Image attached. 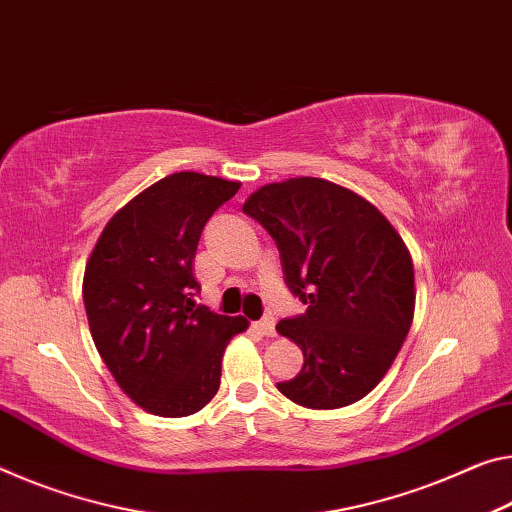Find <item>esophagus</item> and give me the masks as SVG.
<instances>
[{
	"label": "esophagus",
	"mask_w": 512,
	"mask_h": 512,
	"mask_svg": "<svg viewBox=\"0 0 512 512\" xmlns=\"http://www.w3.org/2000/svg\"><path fill=\"white\" fill-rule=\"evenodd\" d=\"M253 326H255V330H257V332H262L264 337H273V335H275V319H273L271 314H266L264 319L255 321Z\"/></svg>",
	"instance_id": "obj_1"
}]
</instances>
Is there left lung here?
<instances>
[{
  "instance_id": "left-lung-1",
  "label": "left lung",
  "mask_w": 512,
  "mask_h": 512,
  "mask_svg": "<svg viewBox=\"0 0 512 512\" xmlns=\"http://www.w3.org/2000/svg\"><path fill=\"white\" fill-rule=\"evenodd\" d=\"M243 212L275 239L287 287L307 305L275 326L305 358L278 389L312 410L364 399L392 367L415 316V269L401 234L360 193L321 177L264 184Z\"/></svg>"
}]
</instances>
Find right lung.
Listing matches in <instances>:
<instances>
[{
    "label": "right lung",
    "instance_id": "add662e5",
    "mask_svg": "<svg viewBox=\"0 0 512 512\" xmlns=\"http://www.w3.org/2000/svg\"><path fill=\"white\" fill-rule=\"evenodd\" d=\"M241 182L182 170L154 182L111 216L84 271L88 328L118 387L157 417L205 408L243 316L196 305L202 227Z\"/></svg>",
    "mask_w": 512,
    "mask_h": 512
}]
</instances>
